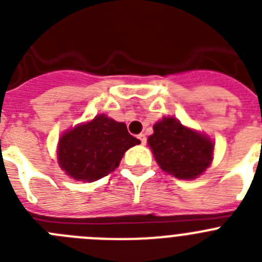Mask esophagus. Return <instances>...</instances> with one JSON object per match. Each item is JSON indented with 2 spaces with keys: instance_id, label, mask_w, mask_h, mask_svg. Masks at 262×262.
Listing matches in <instances>:
<instances>
[{
  "instance_id": "obj_1",
  "label": "esophagus",
  "mask_w": 262,
  "mask_h": 262,
  "mask_svg": "<svg viewBox=\"0 0 262 262\" xmlns=\"http://www.w3.org/2000/svg\"><path fill=\"white\" fill-rule=\"evenodd\" d=\"M138 139H139V140H140V143H142V145L147 144V138H145L144 134H140V135H138Z\"/></svg>"
}]
</instances>
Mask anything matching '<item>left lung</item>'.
<instances>
[{
	"label": "left lung",
	"mask_w": 262,
	"mask_h": 262,
	"mask_svg": "<svg viewBox=\"0 0 262 262\" xmlns=\"http://www.w3.org/2000/svg\"><path fill=\"white\" fill-rule=\"evenodd\" d=\"M160 168L177 178L191 180L202 174L212 160L210 139L182 126L174 118H164L148 138Z\"/></svg>",
	"instance_id": "8db88e82"
}]
</instances>
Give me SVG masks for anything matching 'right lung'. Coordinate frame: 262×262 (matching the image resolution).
Segmentation results:
<instances>
[{
	"label": "right lung",
	"instance_id": "obj_1",
	"mask_svg": "<svg viewBox=\"0 0 262 262\" xmlns=\"http://www.w3.org/2000/svg\"><path fill=\"white\" fill-rule=\"evenodd\" d=\"M139 143L126 124L98 115L61 136L57 154L60 166L77 181H97L113 172L124 152Z\"/></svg>",
	"mask_w": 262,
	"mask_h": 262
}]
</instances>
